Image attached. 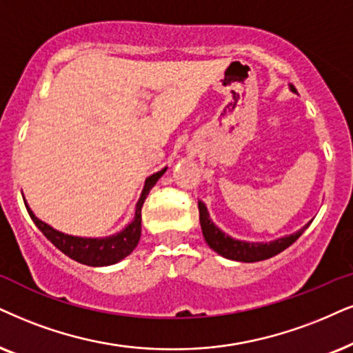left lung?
I'll return each instance as SVG.
<instances>
[{
  "label": "left lung",
  "mask_w": 353,
  "mask_h": 353,
  "mask_svg": "<svg viewBox=\"0 0 353 353\" xmlns=\"http://www.w3.org/2000/svg\"><path fill=\"white\" fill-rule=\"evenodd\" d=\"M199 213L200 226H202L203 238L207 241L208 246L220 254V256L239 262H259L276 256V254L285 251L288 246H292L310 226V223H307L306 226H303L295 234L285 236V238L272 241V243H246V241H236L230 238L221 230H218L213 225V221L210 220L207 207H205L203 202H199Z\"/></svg>",
  "instance_id": "obj_1"
}]
</instances>
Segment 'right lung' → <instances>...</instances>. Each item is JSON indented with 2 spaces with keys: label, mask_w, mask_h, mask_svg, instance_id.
Listing matches in <instances>:
<instances>
[{
  "label": "right lung",
  "mask_w": 353,
  "mask_h": 353,
  "mask_svg": "<svg viewBox=\"0 0 353 353\" xmlns=\"http://www.w3.org/2000/svg\"><path fill=\"white\" fill-rule=\"evenodd\" d=\"M164 172H166V168L146 179L145 189L141 192V197L137 203L135 218H133V221L123 231H120V233H117L115 236H110V238L86 239V238H74V236L63 234L60 233V231L53 230L52 226L47 225V223L40 221L28 205H26V208H28L29 215L35 223V226H37V228L43 233V236L50 241L53 246L60 249L65 256H68L73 259V261H77L79 264H84V265H91V267L110 265V264H115V262L122 261L123 257H127L128 254L137 248L138 241H140V236H141V208H143V203L146 197H148L150 190L153 189V185L158 182V179Z\"/></svg>",
  "instance_id": "add662e5"
}]
</instances>
